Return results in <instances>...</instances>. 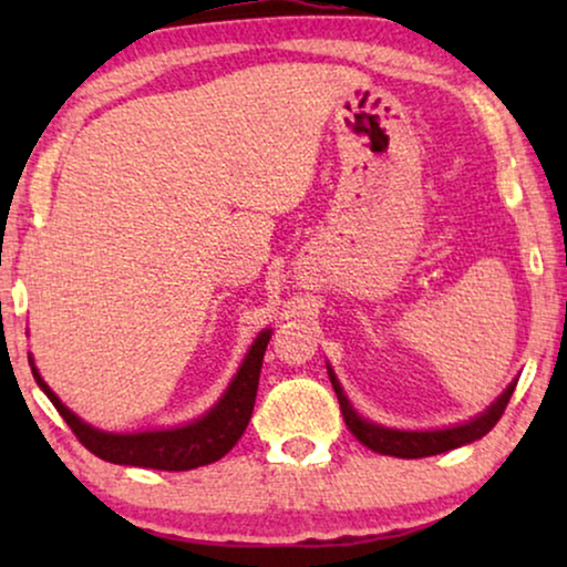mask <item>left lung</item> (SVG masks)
<instances>
[{
    "instance_id": "1",
    "label": "left lung",
    "mask_w": 567,
    "mask_h": 567,
    "mask_svg": "<svg viewBox=\"0 0 567 567\" xmlns=\"http://www.w3.org/2000/svg\"><path fill=\"white\" fill-rule=\"evenodd\" d=\"M328 374H330L332 386H336V394H338V402H340V413H343V421L348 425V431H351L363 446H369L371 452L384 454V456H398V460H421V456L444 454V452H452V449H456V446L472 444V441L483 439L485 433L501 421L503 410H506L511 394H514V384H511L508 390L503 392L501 398L485 410L483 415L475 417V421H470V423L454 425V429H444V431H394V429H384V425H374V423L363 421V417L355 415L353 408L348 405L346 394H343V390H340V384H338L336 374H332V369L328 371Z\"/></svg>"
}]
</instances>
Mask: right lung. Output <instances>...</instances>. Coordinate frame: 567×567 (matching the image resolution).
Segmentation results:
<instances>
[{
	"mask_svg": "<svg viewBox=\"0 0 567 567\" xmlns=\"http://www.w3.org/2000/svg\"><path fill=\"white\" fill-rule=\"evenodd\" d=\"M270 340V330H262L245 355L243 367H239L237 377L231 379L229 390L224 398L208 410L204 417L196 423L183 425V429L169 431H144V433H103L95 431L92 425L82 423L72 410L61 405V400L49 390L38 369L33 367V377L41 390L49 394L53 408L64 417L69 429L84 449L100 460L113 464H131V467H146V470H167V472H183L196 470L200 464H212L221 460L231 446L243 436L247 423L252 417L255 394H258L260 382V367L262 355H266V346Z\"/></svg>",
	"mask_w": 567,
	"mask_h": 567,
	"instance_id": "1",
	"label": "right lung"
}]
</instances>
